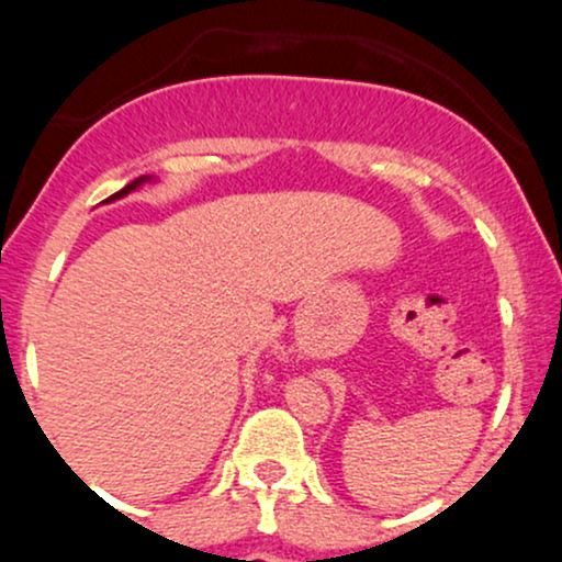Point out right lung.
Instances as JSON below:
<instances>
[{
    "label": "right lung",
    "instance_id": "1",
    "mask_svg": "<svg viewBox=\"0 0 562 562\" xmlns=\"http://www.w3.org/2000/svg\"><path fill=\"white\" fill-rule=\"evenodd\" d=\"M145 182H153V177H139V179H134V182H128V184L124 187V190H119V192H115V195L108 198L105 203H111V200H119V198L128 195V192H132V190H137V187H142V184H145Z\"/></svg>",
    "mask_w": 562,
    "mask_h": 562
}]
</instances>
